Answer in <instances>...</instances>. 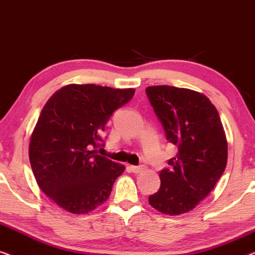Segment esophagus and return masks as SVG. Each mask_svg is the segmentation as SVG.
<instances>
[{"instance_id": "1", "label": "esophagus", "mask_w": 255, "mask_h": 255, "mask_svg": "<svg viewBox=\"0 0 255 255\" xmlns=\"http://www.w3.org/2000/svg\"><path fill=\"white\" fill-rule=\"evenodd\" d=\"M130 170L134 172V173H139V172H142L143 170H144V166H135V165H131L130 166Z\"/></svg>"}]
</instances>
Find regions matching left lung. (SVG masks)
<instances>
[{"label": "left lung", "mask_w": 255, "mask_h": 255, "mask_svg": "<svg viewBox=\"0 0 255 255\" xmlns=\"http://www.w3.org/2000/svg\"><path fill=\"white\" fill-rule=\"evenodd\" d=\"M166 139L178 146L159 172L160 187L149 203L175 216L191 211L213 191L228 162V142L218 112L202 93L156 85L145 89Z\"/></svg>", "instance_id": "8db88e82"}]
</instances>
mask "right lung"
Wrapping results in <instances>:
<instances>
[{"mask_svg":"<svg viewBox=\"0 0 255 255\" xmlns=\"http://www.w3.org/2000/svg\"><path fill=\"white\" fill-rule=\"evenodd\" d=\"M134 89L69 84L42 109L31 135L28 157L37 184L57 206L88 214L109 199L125 166L97 155L102 131Z\"/></svg>","mask_w":255,"mask_h":255,"instance_id":"obj_1","label":"right lung"}]
</instances>
